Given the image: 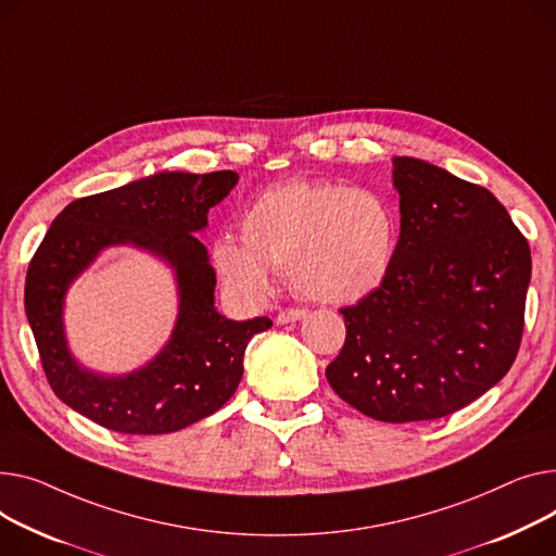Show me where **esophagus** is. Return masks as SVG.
Wrapping results in <instances>:
<instances>
[{
  "label": "esophagus",
  "mask_w": 556,
  "mask_h": 556,
  "mask_svg": "<svg viewBox=\"0 0 556 556\" xmlns=\"http://www.w3.org/2000/svg\"><path fill=\"white\" fill-rule=\"evenodd\" d=\"M304 317H306V308H283L277 315V321L279 324H292V321H300Z\"/></svg>",
  "instance_id": "34e87169"
}]
</instances>
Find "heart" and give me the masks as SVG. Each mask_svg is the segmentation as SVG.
<instances>
[{"instance_id": "1", "label": "heart", "mask_w": 556, "mask_h": 556, "mask_svg": "<svg viewBox=\"0 0 556 556\" xmlns=\"http://www.w3.org/2000/svg\"><path fill=\"white\" fill-rule=\"evenodd\" d=\"M397 216L374 190L336 180H292L256 197L241 235L214 243V266L245 298H264L273 273L324 304H353L389 277L397 252Z\"/></svg>"}]
</instances>
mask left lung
Segmentation results:
<instances>
[{
    "label": "left lung",
    "mask_w": 556,
    "mask_h": 556,
    "mask_svg": "<svg viewBox=\"0 0 556 556\" xmlns=\"http://www.w3.org/2000/svg\"><path fill=\"white\" fill-rule=\"evenodd\" d=\"M400 239L384 283L340 308L326 366L344 402L382 422L445 418L490 391L519 353L528 239L501 201L431 163L393 159Z\"/></svg>",
    "instance_id": "1"
}]
</instances>
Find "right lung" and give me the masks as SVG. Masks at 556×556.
Listing matches in <instances>:
<instances>
[{
  "label": "right lung",
  "instance_id": "1",
  "mask_svg": "<svg viewBox=\"0 0 556 556\" xmlns=\"http://www.w3.org/2000/svg\"><path fill=\"white\" fill-rule=\"evenodd\" d=\"M239 180L232 169L210 174L163 172L118 190L68 203L35 250L24 308L53 393L96 425L134 435L172 433L224 406L243 376L252 336L268 317L232 321L214 308V268L194 232ZM131 242L177 270L181 308L170 344L147 367L121 379L85 372L70 357L61 330L67 283L102 247Z\"/></svg>",
  "mask_w": 556,
  "mask_h": 556
}]
</instances>
